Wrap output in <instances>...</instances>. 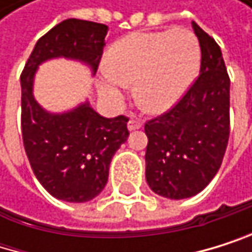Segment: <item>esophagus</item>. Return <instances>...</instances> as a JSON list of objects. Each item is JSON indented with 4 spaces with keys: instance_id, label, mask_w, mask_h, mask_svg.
Instances as JSON below:
<instances>
[{
    "instance_id": "obj_1",
    "label": "esophagus",
    "mask_w": 252,
    "mask_h": 252,
    "mask_svg": "<svg viewBox=\"0 0 252 252\" xmlns=\"http://www.w3.org/2000/svg\"><path fill=\"white\" fill-rule=\"evenodd\" d=\"M127 127H128L130 131H134V130H139V128L142 127V122H140L139 119L131 118V119L128 121V124H127Z\"/></svg>"
}]
</instances>
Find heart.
<instances>
[{
    "label": "heart",
    "instance_id": "obj_1",
    "mask_svg": "<svg viewBox=\"0 0 252 252\" xmlns=\"http://www.w3.org/2000/svg\"><path fill=\"white\" fill-rule=\"evenodd\" d=\"M201 62V46L189 28L133 33L115 42L101 71L99 91L118 101L134 83V98L150 113H164L185 96Z\"/></svg>",
    "mask_w": 252,
    "mask_h": 252
}]
</instances>
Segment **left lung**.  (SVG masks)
<instances>
[{
    "mask_svg": "<svg viewBox=\"0 0 252 252\" xmlns=\"http://www.w3.org/2000/svg\"><path fill=\"white\" fill-rule=\"evenodd\" d=\"M201 46L199 77L174 107L145 124V177L153 192L190 198L213 180L230 136V78L219 45L192 21Z\"/></svg>",
    "mask_w": 252,
    "mask_h": 252,
    "instance_id": "1",
    "label": "left lung"
}]
</instances>
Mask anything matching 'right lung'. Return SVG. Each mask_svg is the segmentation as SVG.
<instances>
[{"label": "right lung", "instance_id": "1", "mask_svg": "<svg viewBox=\"0 0 252 252\" xmlns=\"http://www.w3.org/2000/svg\"><path fill=\"white\" fill-rule=\"evenodd\" d=\"M109 27L81 19H66L34 45L21 75V125L24 148L40 185L54 198L86 202L107 185L112 157L127 140L125 116L104 118L89 101L72 110L51 113L33 95L39 64L51 59L77 60L95 75Z\"/></svg>", "mask_w": 252, "mask_h": 252}]
</instances>
